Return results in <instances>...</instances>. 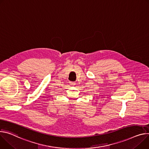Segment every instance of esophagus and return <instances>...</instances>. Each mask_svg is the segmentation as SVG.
I'll return each instance as SVG.
<instances>
[{
  "label": "esophagus",
  "instance_id": "34e87169",
  "mask_svg": "<svg viewBox=\"0 0 149 149\" xmlns=\"http://www.w3.org/2000/svg\"><path fill=\"white\" fill-rule=\"evenodd\" d=\"M70 84L71 86H75V82H70Z\"/></svg>",
  "mask_w": 149,
  "mask_h": 149
}]
</instances>
